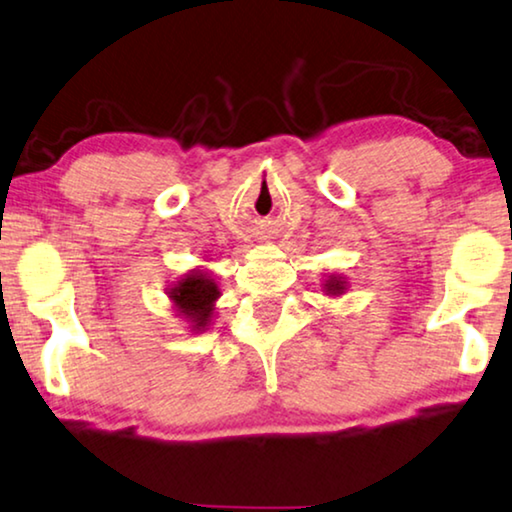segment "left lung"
<instances>
[{
  "label": "left lung",
  "mask_w": 512,
  "mask_h": 512,
  "mask_svg": "<svg viewBox=\"0 0 512 512\" xmlns=\"http://www.w3.org/2000/svg\"><path fill=\"white\" fill-rule=\"evenodd\" d=\"M325 292L327 294H334V297H338V294H343L345 292V278L329 276V280L325 283Z\"/></svg>",
  "instance_id": "8db88e82"
}]
</instances>
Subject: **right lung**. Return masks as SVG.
<instances>
[{
    "label": "right lung",
    "instance_id": "right-lung-1",
    "mask_svg": "<svg viewBox=\"0 0 512 512\" xmlns=\"http://www.w3.org/2000/svg\"><path fill=\"white\" fill-rule=\"evenodd\" d=\"M220 297L218 283L206 271L194 269L185 278L169 287V299L178 315L190 322L192 331H204L215 313V301Z\"/></svg>",
    "mask_w": 512,
    "mask_h": 512
}]
</instances>
